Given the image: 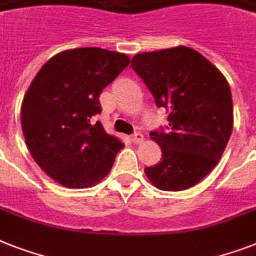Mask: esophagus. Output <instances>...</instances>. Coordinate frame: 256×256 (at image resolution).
<instances>
[{
    "instance_id": "obj_1",
    "label": "esophagus",
    "mask_w": 256,
    "mask_h": 256,
    "mask_svg": "<svg viewBox=\"0 0 256 256\" xmlns=\"http://www.w3.org/2000/svg\"><path fill=\"white\" fill-rule=\"evenodd\" d=\"M130 139H132V143H142L143 142V134L140 132H135L134 134H132V136H130Z\"/></svg>"
}]
</instances>
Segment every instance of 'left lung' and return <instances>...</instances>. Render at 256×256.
Returning a JSON list of instances; mask_svg holds the SVG:
<instances>
[{
	"mask_svg": "<svg viewBox=\"0 0 256 256\" xmlns=\"http://www.w3.org/2000/svg\"><path fill=\"white\" fill-rule=\"evenodd\" d=\"M132 68L168 112V126L150 132L162 160L144 172L162 190L201 182L221 159L232 132V100L225 76L201 54L175 47L136 54Z\"/></svg>",
	"mask_w": 256,
	"mask_h": 256,
	"instance_id": "left-lung-1",
	"label": "left lung"
}]
</instances>
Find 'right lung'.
I'll list each match as a JSON object with an SVG mask.
<instances>
[{"instance_id":"add662e5","label":"right lung","mask_w":256,"mask_h":256,"mask_svg":"<svg viewBox=\"0 0 256 256\" xmlns=\"http://www.w3.org/2000/svg\"><path fill=\"white\" fill-rule=\"evenodd\" d=\"M130 63L97 47L68 50L40 68L24 94L20 124L27 148L48 176L67 188H88L112 170L124 143L92 117L100 94Z\"/></svg>"}]
</instances>
